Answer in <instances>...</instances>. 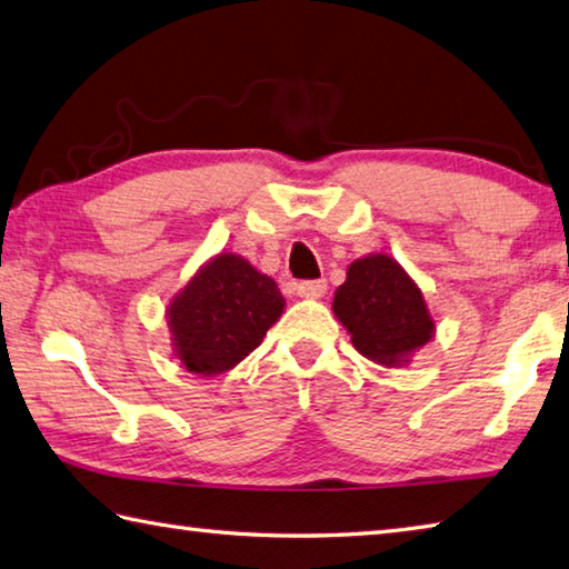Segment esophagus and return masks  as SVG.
<instances>
[{"label":"esophagus","mask_w":569,"mask_h":569,"mask_svg":"<svg viewBox=\"0 0 569 569\" xmlns=\"http://www.w3.org/2000/svg\"><path fill=\"white\" fill-rule=\"evenodd\" d=\"M296 291L301 298H320L326 293V281L323 278H316V281H301L296 286Z\"/></svg>","instance_id":"1"}]
</instances>
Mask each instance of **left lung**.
I'll use <instances>...</instances> for the list:
<instances>
[{
  "instance_id": "left-lung-1",
  "label": "left lung",
  "mask_w": 569,
  "mask_h": 569,
  "mask_svg": "<svg viewBox=\"0 0 569 569\" xmlns=\"http://www.w3.org/2000/svg\"><path fill=\"white\" fill-rule=\"evenodd\" d=\"M333 313L360 356L398 368L436 333L418 283L386 253H370L348 266Z\"/></svg>"
}]
</instances>
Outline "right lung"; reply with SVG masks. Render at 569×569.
<instances>
[{
	"instance_id": "right-lung-1",
	"label": "right lung",
	"mask_w": 569,
	"mask_h": 569,
	"mask_svg": "<svg viewBox=\"0 0 569 569\" xmlns=\"http://www.w3.org/2000/svg\"><path fill=\"white\" fill-rule=\"evenodd\" d=\"M283 306L271 276L236 253L213 256L169 306L173 353L189 373H226L261 346Z\"/></svg>"
}]
</instances>
